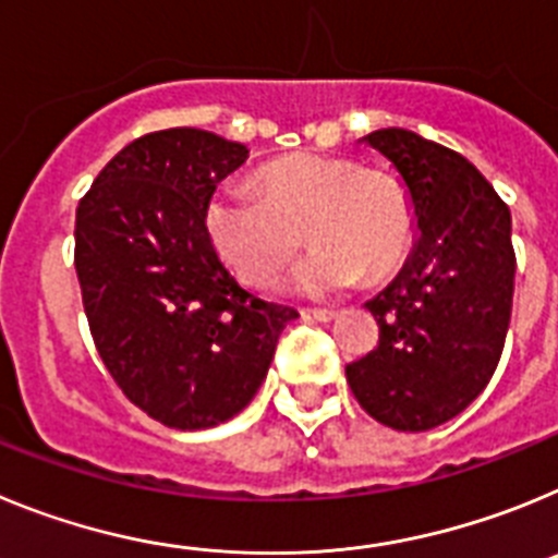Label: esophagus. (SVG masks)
<instances>
[{
	"label": "esophagus",
	"mask_w": 558,
	"mask_h": 558,
	"mask_svg": "<svg viewBox=\"0 0 558 558\" xmlns=\"http://www.w3.org/2000/svg\"><path fill=\"white\" fill-rule=\"evenodd\" d=\"M302 315H304V318H310V322L327 324V322H332L338 313H335V310H302Z\"/></svg>",
	"instance_id": "1"
}]
</instances>
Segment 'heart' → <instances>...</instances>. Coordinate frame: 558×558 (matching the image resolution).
Returning a JSON list of instances; mask_svg holds the SVG:
<instances>
[{
  "label": "heart",
  "instance_id": "1",
  "mask_svg": "<svg viewBox=\"0 0 558 558\" xmlns=\"http://www.w3.org/2000/svg\"><path fill=\"white\" fill-rule=\"evenodd\" d=\"M204 229L215 254L245 284L263 288L304 240L313 254L288 288L293 293H343L368 274H393L413 243V209L405 186L357 161L295 153L259 172V195L223 184L204 206Z\"/></svg>",
  "mask_w": 558,
  "mask_h": 558
}]
</instances>
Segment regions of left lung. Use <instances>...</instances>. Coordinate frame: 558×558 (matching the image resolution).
I'll list each match as a JSON object with an SVG mask.
<instances>
[{"mask_svg": "<svg viewBox=\"0 0 558 558\" xmlns=\"http://www.w3.org/2000/svg\"><path fill=\"white\" fill-rule=\"evenodd\" d=\"M391 161L413 209L405 265L366 302L379 343L347 366L360 408L379 425H445L486 388L511 322V211L472 161L405 128L363 136Z\"/></svg>", "mask_w": 558, "mask_h": 558, "instance_id": "1", "label": "left lung"}]
</instances>
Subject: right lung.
Here are the masks:
<instances>
[{"instance_id":"obj_1","label":"right lung","mask_w":558,"mask_h":558,"mask_svg":"<svg viewBox=\"0 0 558 558\" xmlns=\"http://www.w3.org/2000/svg\"><path fill=\"white\" fill-rule=\"evenodd\" d=\"M248 147L201 128L133 140L100 170L75 220L92 338L133 405L206 430L263 386L293 307L263 302L220 263L204 206Z\"/></svg>"}]
</instances>
